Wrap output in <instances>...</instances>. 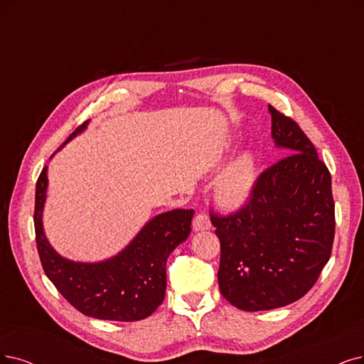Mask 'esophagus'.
<instances>
[{
    "instance_id": "obj_1",
    "label": "esophagus",
    "mask_w": 364,
    "mask_h": 364,
    "mask_svg": "<svg viewBox=\"0 0 364 364\" xmlns=\"http://www.w3.org/2000/svg\"><path fill=\"white\" fill-rule=\"evenodd\" d=\"M211 228V222L210 219L205 216V214H196L193 222H192V230L195 232L198 231H207Z\"/></svg>"
}]
</instances>
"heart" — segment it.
<instances>
[{
  "instance_id": "b5f03b06",
  "label": "heart",
  "mask_w": 364,
  "mask_h": 364,
  "mask_svg": "<svg viewBox=\"0 0 364 364\" xmlns=\"http://www.w3.org/2000/svg\"><path fill=\"white\" fill-rule=\"evenodd\" d=\"M257 181V160L252 151L245 150L237 154L220 172L214 183V196L226 208L245 205Z\"/></svg>"
}]
</instances>
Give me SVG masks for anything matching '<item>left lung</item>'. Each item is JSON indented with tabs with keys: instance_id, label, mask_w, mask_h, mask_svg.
<instances>
[{
	"instance_id": "1",
	"label": "left lung",
	"mask_w": 364,
	"mask_h": 364,
	"mask_svg": "<svg viewBox=\"0 0 364 364\" xmlns=\"http://www.w3.org/2000/svg\"><path fill=\"white\" fill-rule=\"evenodd\" d=\"M268 112L285 157L259 175L246 207L228 218L211 214L220 292L246 312L300 300L330 259L336 226L327 166L294 119L272 105Z\"/></svg>"
}]
</instances>
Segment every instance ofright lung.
<instances>
[{"label": "right lung", "mask_w": 364, "mask_h": 364, "mask_svg": "<svg viewBox=\"0 0 364 364\" xmlns=\"http://www.w3.org/2000/svg\"><path fill=\"white\" fill-rule=\"evenodd\" d=\"M87 126L88 121L64 145ZM46 192L48 166L36 184L34 228L40 261L58 292L80 314L96 319L132 322L150 316L165 299L168 257L189 237L195 211L172 210L157 214L115 257L79 262L61 257L46 238L42 219Z\"/></svg>", "instance_id": "add662e5"}]
</instances>
